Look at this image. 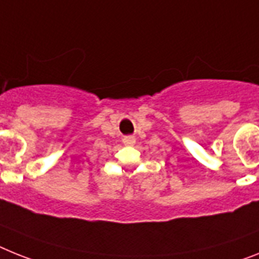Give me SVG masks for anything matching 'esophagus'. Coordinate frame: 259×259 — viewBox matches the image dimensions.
Instances as JSON below:
<instances>
[{
    "label": "esophagus",
    "instance_id": "obj_1",
    "mask_svg": "<svg viewBox=\"0 0 259 259\" xmlns=\"http://www.w3.org/2000/svg\"><path fill=\"white\" fill-rule=\"evenodd\" d=\"M123 143H125L126 146H133L134 143H136V137L134 136L123 137Z\"/></svg>",
    "mask_w": 259,
    "mask_h": 259
}]
</instances>
